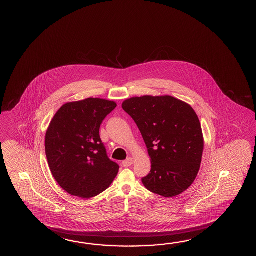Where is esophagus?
I'll list each match as a JSON object with an SVG mask.
<instances>
[{
	"mask_svg": "<svg viewBox=\"0 0 256 256\" xmlns=\"http://www.w3.org/2000/svg\"><path fill=\"white\" fill-rule=\"evenodd\" d=\"M134 163V160H133V158H126V160L122 162V165H123V167H130L131 165Z\"/></svg>",
	"mask_w": 256,
	"mask_h": 256,
	"instance_id": "1",
	"label": "esophagus"
}]
</instances>
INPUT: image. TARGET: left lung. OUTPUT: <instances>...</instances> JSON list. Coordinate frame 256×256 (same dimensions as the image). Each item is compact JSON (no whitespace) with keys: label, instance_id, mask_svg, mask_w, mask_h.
<instances>
[{"label":"left lung","instance_id":"left-lung-1","mask_svg":"<svg viewBox=\"0 0 256 256\" xmlns=\"http://www.w3.org/2000/svg\"><path fill=\"white\" fill-rule=\"evenodd\" d=\"M122 108L135 121L150 156L152 170L142 178L144 186L166 198L188 190L198 175L204 148L192 108L170 96H135Z\"/></svg>","mask_w":256,"mask_h":256}]
</instances>
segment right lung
<instances>
[{
  "label": "right lung",
  "mask_w": 256,
  "mask_h": 256,
  "mask_svg": "<svg viewBox=\"0 0 256 256\" xmlns=\"http://www.w3.org/2000/svg\"><path fill=\"white\" fill-rule=\"evenodd\" d=\"M116 103L89 98L63 104L46 134V154L54 180L66 192L94 197L110 187L120 166L111 162L100 136V125Z\"/></svg>",
  "instance_id": "add662e5"
}]
</instances>
